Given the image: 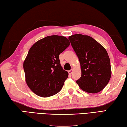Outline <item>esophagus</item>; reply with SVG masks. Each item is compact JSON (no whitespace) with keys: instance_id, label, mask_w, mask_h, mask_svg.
Segmentation results:
<instances>
[{"instance_id":"1","label":"esophagus","mask_w":127,"mask_h":127,"mask_svg":"<svg viewBox=\"0 0 127 127\" xmlns=\"http://www.w3.org/2000/svg\"><path fill=\"white\" fill-rule=\"evenodd\" d=\"M72 72H73V70H72V69H71V70L68 71V73L70 74V75H71V74L72 73Z\"/></svg>"}]
</instances>
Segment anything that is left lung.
I'll list each match as a JSON object with an SVG mask.
<instances>
[{
  "label": "left lung",
  "instance_id": "obj_1",
  "mask_svg": "<svg viewBox=\"0 0 127 127\" xmlns=\"http://www.w3.org/2000/svg\"><path fill=\"white\" fill-rule=\"evenodd\" d=\"M68 39L81 65V76L76 83L86 92L101 91L108 83L112 73L106 50L88 35L75 34L69 36Z\"/></svg>",
  "mask_w": 127,
  "mask_h": 127
}]
</instances>
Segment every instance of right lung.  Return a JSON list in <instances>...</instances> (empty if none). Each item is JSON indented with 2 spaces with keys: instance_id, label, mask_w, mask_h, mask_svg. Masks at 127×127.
<instances>
[{
  "instance_id": "right-lung-1",
  "label": "right lung",
  "mask_w": 127,
  "mask_h": 127,
  "mask_svg": "<svg viewBox=\"0 0 127 127\" xmlns=\"http://www.w3.org/2000/svg\"><path fill=\"white\" fill-rule=\"evenodd\" d=\"M66 37L46 36L31 47L24 62L25 81L36 95L48 97L60 91L68 73L60 64L59 55L70 45Z\"/></svg>"
}]
</instances>
